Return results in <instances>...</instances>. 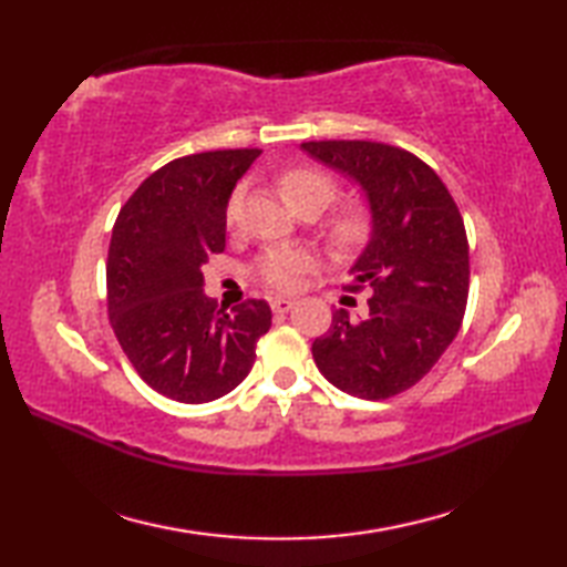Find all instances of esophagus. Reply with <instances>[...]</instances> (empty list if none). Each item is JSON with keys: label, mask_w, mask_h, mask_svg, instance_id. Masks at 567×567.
<instances>
[{"label": "esophagus", "mask_w": 567, "mask_h": 567, "mask_svg": "<svg viewBox=\"0 0 567 567\" xmlns=\"http://www.w3.org/2000/svg\"><path fill=\"white\" fill-rule=\"evenodd\" d=\"M270 307H272L275 315H287V311L295 307V299H290V297H275L272 302H270Z\"/></svg>", "instance_id": "esophagus-1"}]
</instances>
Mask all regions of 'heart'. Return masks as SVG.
Returning a JSON list of instances; mask_svg holds the SVG:
<instances>
[{
	"mask_svg": "<svg viewBox=\"0 0 567 567\" xmlns=\"http://www.w3.org/2000/svg\"><path fill=\"white\" fill-rule=\"evenodd\" d=\"M277 187H280L285 202L290 204L295 212L299 209H315L321 212L331 199L336 197V183L329 173L319 171L311 165H297L285 171L277 177ZM240 192L236 189L231 199L226 204V221L231 224L238 212ZM368 234V214L360 204H348L341 207L331 219L327 221V238L333 248H351ZM311 256L307 250L299 248H272L256 260V275L260 280L272 287V290H290L295 287L297 277L311 268Z\"/></svg>",
	"mask_w": 567,
	"mask_h": 567,
	"instance_id": "b5f03b06",
	"label": "heart"
}]
</instances>
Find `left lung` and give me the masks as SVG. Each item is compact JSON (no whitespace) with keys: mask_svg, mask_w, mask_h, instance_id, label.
I'll return each mask as SVG.
<instances>
[{"mask_svg":"<svg viewBox=\"0 0 567 567\" xmlns=\"http://www.w3.org/2000/svg\"><path fill=\"white\" fill-rule=\"evenodd\" d=\"M311 158L363 192L370 238L351 265L368 315L333 311L311 355L336 388L388 400L439 363L461 329L470 287L463 216L441 177L409 151L372 141H309Z\"/></svg>","mask_w":567,"mask_h":567,"instance_id":"obj_1","label":"left lung"}]
</instances>
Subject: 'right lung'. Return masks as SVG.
I'll list each match as a JSON object with an SVG mask.
<instances>
[{
	"instance_id": "obj_1",
	"label": "right lung",
	"mask_w": 567,
	"mask_h": 567,
	"mask_svg": "<svg viewBox=\"0 0 567 567\" xmlns=\"http://www.w3.org/2000/svg\"><path fill=\"white\" fill-rule=\"evenodd\" d=\"M262 151H209L163 165L116 216L106 307L131 365L155 392L204 404L238 388L272 311L262 299L216 311L202 265L226 246V204Z\"/></svg>"
}]
</instances>
